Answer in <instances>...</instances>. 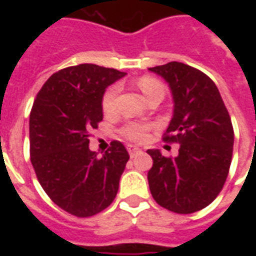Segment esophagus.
Here are the masks:
<instances>
[{"label":"esophagus","instance_id":"obj_1","mask_svg":"<svg viewBox=\"0 0 256 256\" xmlns=\"http://www.w3.org/2000/svg\"><path fill=\"white\" fill-rule=\"evenodd\" d=\"M128 155H130V158H134V156H137L138 154L142 152V150H140L138 146H136V145H128Z\"/></svg>","mask_w":256,"mask_h":256}]
</instances>
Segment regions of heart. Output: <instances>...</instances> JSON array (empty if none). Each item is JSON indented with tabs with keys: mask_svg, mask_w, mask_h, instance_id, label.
Listing matches in <instances>:
<instances>
[{
	"mask_svg": "<svg viewBox=\"0 0 256 256\" xmlns=\"http://www.w3.org/2000/svg\"><path fill=\"white\" fill-rule=\"evenodd\" d=\"M140 90L142 92V94L145 96V98L148 100L154 96H163L164 94V88L163 84L155 78L150 76H142L138 82ZM119 93V88L118 86H111L110 89L106 90V94L102 97V110L106 114H112L116 108V97ZM150 124H142V123L130 122L126 123L120 130L123 137H126L130 141H136V142H142L148 137V132H150Z\"/></svg>",
	"mask_w": 256,
	"mask_h": 256,
	"instance_id": "obj_1",
	"label": "heart"
}]
</instances>
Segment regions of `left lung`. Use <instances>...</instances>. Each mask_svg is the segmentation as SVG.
<instances>
[{
  "label": "left lung",
  "instance_id": "8db88e82",
  "mask_svg": "<svg viewBox=\"0 0 256 256\" xmlns=\"http://www.w3.org/2000/svg\"><path fill=\"white\" fill-rule=\"evenodd\" d=\"M168 84L174 111L164 141L180 144L176 158L148 150V182L156 203L192 214L214 200L229 172L234 134L220 90L196 68L178 62L148 68Z\"/></svg>",
  "mask_w": 256,
  "mask_h": 256
}]
</instances>
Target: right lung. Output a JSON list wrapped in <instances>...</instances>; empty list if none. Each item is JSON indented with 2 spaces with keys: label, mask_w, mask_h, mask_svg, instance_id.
Listing matches in <instances>:
<instances>
[{
  "label": "right lung",
  "mask_w": 256,
  "mask_h": 256,
  "mask_svg": "<svg viewBox=\"0 0 256 256\" xmlns=\"http://www.w3.org/2000/svg\"><path fill=\"white\" fill-rule=\"evenodd\" d=\"M126 72L79 64L53 74L30 114V156L36 178L54 204L86 218L114 202L128 160L112 141L102 156L89 150V130L102 120L106 89Z\"/></svg>",
  "instance_id": "obj_1"
}]
</instances>
